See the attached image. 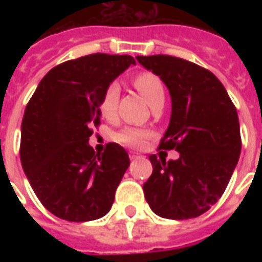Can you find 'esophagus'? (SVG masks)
<instances>
[{
    "instance_id": "34e87169",
    "label": "esophagus",
    "mask_w": 262,
    "mask_h": 262,
    "mask_svg": "<svg viewBox=\"0 0 262 262\" xmlns=\"http://www.w3.org/2000/svg\"><path fill=\"white\" fill-rule=\"evenodd\" d=\"M129 157H130V160H137L140 159V154L135 153V151H130V153H129Z\"/></svg>"
}]
</instances>
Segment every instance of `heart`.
Instances as JSON below:
<instances>
[{"instance_id": "1", "label": "heart", "mask_w": 262, "mask_h": 262, "mask_svg": "<svg viewBox=\"0 0 262 262\" xmlns=\"http://www.w3.org/2000/svg\"><path fill=\"white\" fill-rule=\"evenodd\" d=\"M133 84L142 97L153 108L156 103L164 101V85L159 77L153 73H140L135 77ZM119 99V85L116 82L109 84L103 92V97L99 103V112L105 119H112L116 115ZM151 136V132L140 127H125L116 135V140L129 147H142L143 143Z\"/></svg>"}]
</instances>
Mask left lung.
Instances as JSON below:
<instances>
[{"label": "left lung", "mask_w": 262, "mask_h": 262, "mask_svg": "<svg viewBox=\"0 0 262 262\" xmlns=\"http://www.w3.org/2000/svg\"><path fill=\"white\" fill-rule=\"evenodd\" d=\"M171 95L170 125L160 148L180 153L165 161L151 154L153 174L143 185L154 213L165 219L198 217L225 192L242 151L236 106L209 70L167 54L137 56Z\"/></svg>", "instance_id": "left-lung-1"}]
</instances>
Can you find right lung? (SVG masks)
<instances>
[{"instance_id": "obj_1", "label": "right lung", "mask_w": 262, "mask_h": 262, "mask_svg": "<svg viewBox=\"0 0 262 262\" xmlns=\"http://www.w3.org/2000/svg\"><path fill=\"white\" fill-rule=\"evenodd\" d=\"M132 56L88 54L56 66L39 82L20 126V163L32 189L50 213L88 222L108 213L130 164L126 150L109 143L103 153L88 144L101 122L99 103Z\"/></svg>"}]
</instances>
